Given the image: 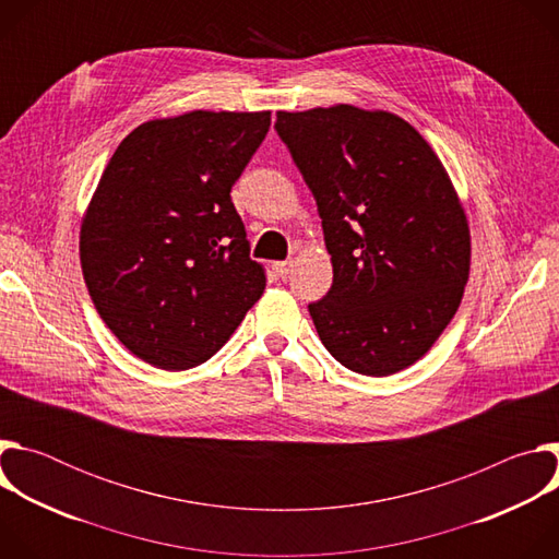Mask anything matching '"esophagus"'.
Segmentation results:
<instances>
[{
	"mask_svg": "<svg viewBox=\"0 0 559 559\" xmlns=\"http://www.w3.org/2000/svg\"><path fill=\"white\" fill-rule=\"evenodd\" d=\"M274 272H276L281 278H287L289 272H292V261H276V263H274Z\"/></svg>",
	"mask_w": 559,
	"mask_h": 559,
	"instance_id": "34e87169",
	"label": "esophagus"
}]
</instances>
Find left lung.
Wrapping results in <instances>:
<instances>
[{
    "instance_id": "8db88e82",
    "label": "left lung",
    "mask_w": 559,
    "mask_h": 559,
    "mask_svg": "<svg viewBox=\"0 0 559 559\" xmlns=\"http://www.w3.org/2000/svg\"><path fill=\"white\" fill-rule=\"evenodd\" d=\"M323 218L334 283L309 305L328 352L362 376L420 360L460 307L471 238L431 145L405 119L347 104L276 112Z\"/></svg>"
}]
</instances>
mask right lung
<instances>
[{"label": "right lung", "instance_id": "1", "mask_svg": "<svg viewBox=\"0 0 559 559\" xmlns=\"http://www.w3.org/2000/svg\"><path fill=\"white\" fill-rule=\"evenodd\" d=\"M267 130V110H194L141 123L115 150L79 257L99 316L136 358L197 367L261 298L265 272L229 192Z\"/></svg>", "mask_w": 559, "mask_h": 559}]
</instances>
